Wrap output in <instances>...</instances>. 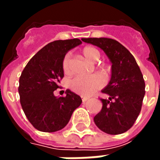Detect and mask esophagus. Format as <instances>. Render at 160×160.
<instances>
[{"mask_svg":"<svg viewBox=\"0 0 160 160\" xmlns=\"http://www.w3.org/2000/svg\"><path fill=\"white\" fill-rule=\"evenodd\" d=\"M89 99V98H87V97H82V102L83 103H86L87 100Z\"/></svg>","mask_w":160,"mask_h":160,"instance_id":"34e87169","label":"esophagus"}]
</instances>
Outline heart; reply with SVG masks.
<instances>
[{"label": "heart", "mask_w": 160, "mask_h": 160, "mask_svg": "<svg viewBox=\"0 0 160 160\" xmlns=\"http://www.w3.org/2000/svg\"><path fill=\"white\" fill-rule=\"evenodd\" d=\"M83 56L91 62H96L100 57V52L92 46H86L82 49ZM71 56L70 54H66L62 62V68L65 73L71 72ZM99 73L104 77L108 75L106 68L101 67L99 68ZM104 86V80L98 74H92L90 76H75L68 82V87L73 92L81 96H91L96 92Z\"/></svg>", "instance_id": "1"}]
</instances>
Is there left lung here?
Listing matches in <instances>:
<instances>
[{"instance_id": "obj_1", "label": "left lung", "mask_w": 160, "mask_h": 160, "mask_svg": "<svg viewBox=\"0 0 160 160\" xmlns=\"http://www.w3.org/2000/svg\"><path fill=\"white\" fill-rule=\"evenodd\" d=\"M82 41L99 47L111 63V78L102 91L109 99L100 98L103 107L94 117L98 128L109 134H120L134 125L142 106L145 81L133 55L117 40L88 38Z\"/></svg>"}]
</instances>
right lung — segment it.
Wrapping results in <instances>:
<instances>
[{
	"instance_id": "right-lung-1",
	"label": "right lung",
	"mask_w": 160,
	"mask_h": 160,
	"mask_svg": "<svg viewBox=\"0 0 160 160\" xmlns=\"http://www.w3.org/2000/svg\"><path fill=\"white\" fill-rule=\"evenodd\" d=\"M81 43L78 38L56 40L40 49L26 64L19 77V93L25 115L36 129L61 130L69 122L81 98L70 90L65 97H55L64 76L62 62L69 49Z\"/></svg>"
}]
</instances>
